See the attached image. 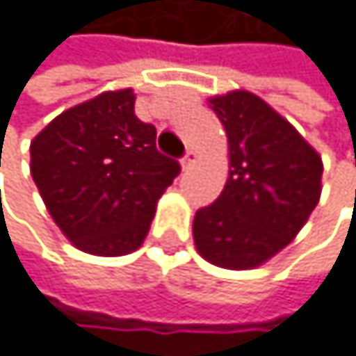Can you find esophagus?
I'll return each mask as SVG.
<instances>
[{"instance_id": "1", "label": "esophagus", "mask_w": 356, "mask_h": 356, "mask_svg": "<svg viewBox=\"0 0 356 356\" xmlns=\"http://www.w3.org/2000/svg\"><path fill=\"white\" fill-rule=\"evenodd\" d=\"M197 159H199V154H197L195 150H188V152H186V157L181 159V165H184V170H188V168H191V165H193V163H195Z\"/></svg>"}]
</instances>
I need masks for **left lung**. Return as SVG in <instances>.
Here are the masks:
<instances>
[{"label": "left lung", "mask_w": 356, "mask_h": 356, "mask_svg": "<svg viewBox=\"0 0 356 356\" xmlns=\"http://www.w3.org/2000/svg\"><path fill=\"white\" fill-rule=\"evenodd\" d=\"M226 128L228 181L197 210L193 237L206 261L250 270L297 237L321 197L319 152L288 119L248 90L208 99Z\"/></svg>", "instance_id": "8db88e82"}]
</instances>
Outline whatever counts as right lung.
I'll return each instance as SVG.
<instances>
[{
	"mask_svg": "<svg viewBox=\"0 0 356 356\" xmlns=\"http://www.w3.org/2000/svg\"><path fill=\"white\" fill-rule=\"evenodd\" d=\"M31 175L74 248L122 257L146 239L179 163L157 150V130L137 119L133 88H122L57 115L31 141Z\"/></svg>",
	"mask_w": 356,
	"mask_h": 356,
	"instance_id": "add662e5",
	"label": "right lung"
}]
</instances>
